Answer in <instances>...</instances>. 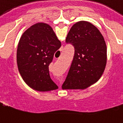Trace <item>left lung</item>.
<instances>
[{
  "label": "left lung",
  "instance_id": "1",
  "mask_svg": "<svg viewBox=\"0 0 123 123\" xmlns=\"http://www.w3.org/2000/svg\"><path fill=\"white\" fill-rule=\"evenodd\" d=\"M66 42L74 47L75 53L63 89H85L96 83L107 63V46L99 30L86 21L74 24Z\"/></svg>",
  "mask_w": 123,
  "mask_h": 123
}]
</instances>
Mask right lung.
I'll return each mask as SVG.
<instances>
[{"label":"right lung","instance_id":"1","mask_svg":"<svg viewBox=\"0 0 123 123\" xmlns=\"http://www.w3.org/2000/svg\"><path fill=\"white\" fill-rule=\"evenodd\" d=\"M61 46L52 27L46 23H36L23 33L16 60L19 72L29 87L38 91L58 88L50 77L49 65Z\"/></svg>","mask_w":123,"mask_h":123}]
</instances>
